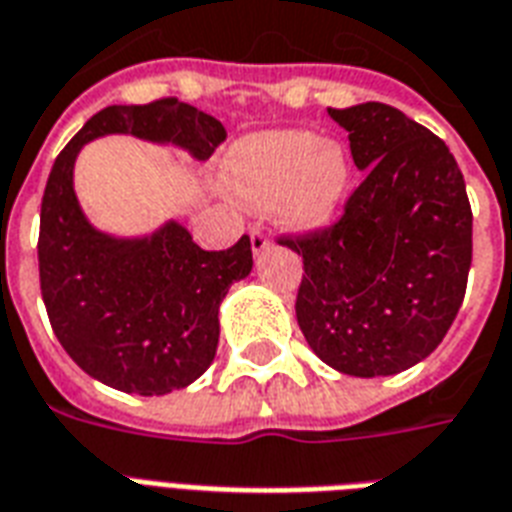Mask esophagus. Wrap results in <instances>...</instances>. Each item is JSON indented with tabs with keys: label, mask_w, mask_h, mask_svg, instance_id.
I'll list each match as a JSON object with an SVG mask.
<instances>
[{
	"label": "esophagus",
	"mask_w": 512,
	"mask_h": 512,
	"mask_svg": "<svg viewBox=\"0 0 512 512\" xmlns=\"http://www.w3.org/2000/svg\"><path fill=\"white\" fill-rule=\"evenodd\" d=\"M251 248H253V253H256V256H261V253L269 248V240L264 237L261 227H251Z\"/></svg>",
	"instance_id": "obj_1"
}]
</instances>
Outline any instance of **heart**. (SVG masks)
I'll return each instance as SVG.
<instances>
[{"label":"heart","mask_w":512,"mask_h":512,"mask_svg":"<svg viewBox=\"0 0 512 512\" xmlns=\"http://www.w3.org/2000/svg\"><path fill=\"white\" fill-rule=\"evenodd\" d=\"M221 186L237 202L272 211L293 232H318L342 216L352 192V160L342 141L312 130H264L229 146Z\"/></svg>","instance_id":"b5f03b06"}]
</instances>
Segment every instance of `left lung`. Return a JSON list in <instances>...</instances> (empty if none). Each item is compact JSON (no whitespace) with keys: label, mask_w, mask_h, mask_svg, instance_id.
<instances>
[{"label":"left lung","mask_w":512,"mask_h":512,"mask_svg":"<svg viewBox=\"0 0 512 512\" xmlns=\"http://www.w3.org/2000/svg\"><path fill=\"white\" fill-rule=\"evenodd\" d=\"M363 184L331 229L283 240L304 259L296 320L312 352L350 376H392L443 342L465 299L473 213L441 138L387 104L328 109Z\"/></svg>","instance_id":"1"}]
</instances>
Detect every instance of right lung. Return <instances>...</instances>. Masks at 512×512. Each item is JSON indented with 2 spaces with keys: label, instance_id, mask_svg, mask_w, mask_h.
Masks as SVG:
<instances>
[{
  "label": "right lung",
  "instance_id": "1",
  "mask_svg": "<svg viewBox=\"0 0 512 512\" xmlns=\"http://www.w3.org/2000/svg\"><path fill=\"white\" fill-rule=\"evenodd\" d=\"M136 136L208 160L227 130L176 98L106 106L58 154L39 216V283L58 342L85 374L114 390L165 395L189 387L216 358L229 285L251 275V240L202 251L176 219L120 237L90 224L74 192L85 144Z\"/></svg>",
  "mask_w": 512,
  "mask_h": 512
}]
</instances>
